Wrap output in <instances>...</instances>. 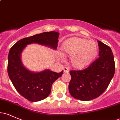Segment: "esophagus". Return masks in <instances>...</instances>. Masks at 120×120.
I'll use <instances>...</instances> for the list:
<instances>
[{
	"label": "esophagus",
	"mask_w": 120,
	"mask_h": 120,
	"mask_svg": "<svg viewBox=\"0 0 120 120\" xmlns=\"http://www.w3.org/2000/svg\"><path fill=\"white\" fill-rule=\"evenodd\" d=\"M64 73H68L69 71V68H67V67H65L64 68Z\"/></svg>",
	"instance_id": "34e87169"
}]
</instances>
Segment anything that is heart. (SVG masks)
<instances>
[{"label":"heart","instance_id":"1","mask_svg":"<svg viewBox=\"0 0 120 120\" xmlns=\"http://www.w3.org/2000/svg\"><path fill=\"white\" fill-rule=\"evenodd\" d=\"M62 51L64 54L71 57V63L73 67L82 69L93 61L97 54L98 47L94 41L73 37L63 43ZM59 59L63 60V55L59 54Z\"/></svg>","mask_w":120,"mask_h":120}]
</instances>
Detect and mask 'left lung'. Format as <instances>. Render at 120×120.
Segmentation results:
<instances>
[{
  "mask_svg": "<svg viewBox=\"0 0 120 120\" xmlns=\"http://www.w3.org/2000/svg\"><path fill=\"white\" fill-rule=\"evenodd\" d=\"M99 57L82 71H71L69 91L73 97L89 101L105 91L115 74V63L109 47L98 41Z\"/></svg>",
  "mask_w": 120,
  "mask_h": 120,
  "instance_id": "1",
  "label": "left lung"
}]
</instances>
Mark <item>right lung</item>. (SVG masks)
Returning a JSON list of instances; mask_svg holds the SVG:
<instances>
[{"mask_svg":"<svg viewBox=\"0 0 120 120\" xmlns=\"http://www.w3.org/2000/svg\"><path fill=\"white\" fill-rule=\"evenodd\" d=\"M59 33L44 32L25 38L16 42L9 50L8 57V74L19 93L30 101H38L46 98L51 91L52 84L61 76L63 71L56 73L49 69L33 72L23 65L21 56L27 45L37 43L56 49Z\"/></svg>","mask_w":120,"mask_h":120,"instance_id":"1","label":"right lung"}]
</instances>
